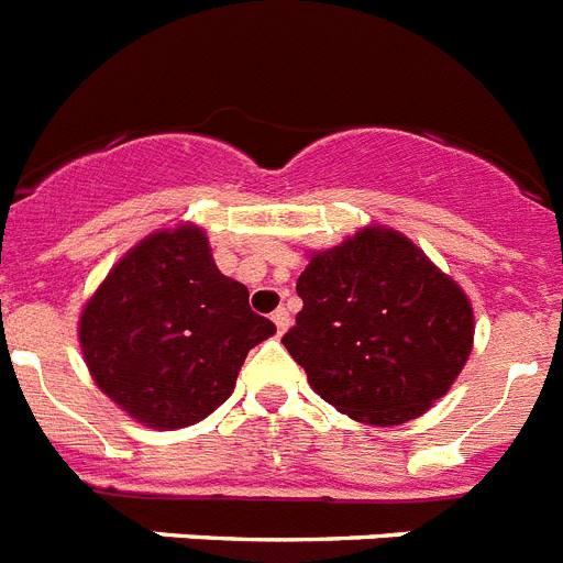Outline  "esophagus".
I'll list each match as a JSON object with an SVG mask.
<instances>
[{"mask_svg":"<svg viewBox=\"0 0 563 563\" xmlns=\"http://www.w3.org/2000/svg\"><path fill=\"white\" fill-rule=\"evenodd\" d=\"M272 320H274V325H277V332H286V329H289V311H286V309H277V311H274V314H272Z\"/></svg>","mask_w":563,"mask_h":563,"instance_id":"34e87169","label":"esophagus"}]
</instances>
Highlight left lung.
Wrapping results in <instances>:
<instances>
[{
  "label": "left lung",
  "mask_w": 563,
  "mask_h": 563,
  "mask_svg": "<svg viewBox=\"0 0 563 563\" xmlns=\"http://www.w3.org/2000/svg\"><path fill=\"white\" fill-rule=\"evenodd\" d=\"M283 343L309 386L357 423L398 427L443 398L470 361L475 311L423 249L386 225L309 252Z\"/></svg>",
  "instance_id": "8db88e82"
}]
</instances>
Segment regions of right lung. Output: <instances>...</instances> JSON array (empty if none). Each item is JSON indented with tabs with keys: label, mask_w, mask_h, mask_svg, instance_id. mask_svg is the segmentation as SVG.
I'll use <instances>...</instances> for the list:
<instances>
[{
	"label": "right lung",
	"mask_w": 563,
	"mask_h": 563,
	"mask_svg": "<svg viewBox=\"0 0 563 563\" xmlns=\"http://www.w3.org/2000/svg\"><path fill=\"white\" fill-rule=\"evenodd\" d=\"M277 332L249 309L194 223L151 231L113 263L79 314L93 384L151 429L191 427L225 404L245 354Z\"/></svg>",
	"instance_id": "add662e5"
}]
</instances>
